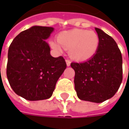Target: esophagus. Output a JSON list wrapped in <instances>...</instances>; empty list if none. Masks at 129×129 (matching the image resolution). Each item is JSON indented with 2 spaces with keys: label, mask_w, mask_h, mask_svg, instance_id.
<instances>
[{
  "label": "esophagus",
  "mask_w": 129,
  "mask_h": 129,
  "mask_svg": "<svg viewBox=\"0 0 129 129\" xmlns=\"http://www.w3.org/2000/svg\"><path fill=\"white\" fill-rule=\"evenodd\" d=\"M66 63H67V65L69 67V66H70V64H71V61L70 60V59H66Z\"/></svg>",
  "instance_id": "34e87169"
}]
</instances>
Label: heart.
Returning <instances> with one entry per match:
<instances>
[{
    "label": "heart",
    "instance_id": "obj_1",
    "mask_svg": "<svg viewBox=\"0 0 129 129\" xmlns=\"http://www.w3.org/2000/svg\"><path fill=\"white\" fill-rule=\"evenodd\" d=\"M57 42H49L52 48L59 51L61 45L65 49H70V57L79 61L87 60L93 57L100 44L98 35L95 31L78 28L59 33L57 35Z\"/></svg>",
    "mask_w": 129,
    "mask_h": 129
}]
</instances>
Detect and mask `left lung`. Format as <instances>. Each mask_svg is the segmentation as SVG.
I'll list each match as a JSON object with an SVG mask.
<instances>
[{"label": "left lung", "instance_id": "8db88e82", "mask_svg": "<svg viewBox=\"0 0 129 129\" xmlns=\"http://www.w3.org/2000/svg\"><path fill=\"white\" fill-rule=\"evenodd\" d=\"M100 44L96 54L83 62H72L75 88L82 101L102 103L113 96L123 80L121 52L115 40L95 28Z\"/></svg>", "mask_w": 129, "mask_h": 129}]
</instances>
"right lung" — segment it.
Masks as SVG:
<instances>
[{"label": "right lung", "mask_w": 129, "mask_h": 129, "mask_svg": "<svg viewBox=\"0 0 129 129\" xmlns=\"http://www.w3.org/2000/svg\"><path fill=\"white\" fill-rule=\"evenodd\" d=\"M54 28L34 26L13 40L8 53L6 75L17 95L28 101L48 99L67 64L63 57H53L46 42Z\"/></svg>", "instance_id": "right-lung-1"}]
</instances>
